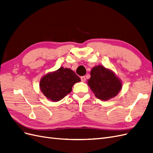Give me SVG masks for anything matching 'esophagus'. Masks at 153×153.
Wrapping results in <instances>:
<instances>
[{
  "instance_id": "34e87169",
  "label": "esophagus",
  "mask_w": 153,
  "mask_h": 153,
  "mask_svg": "<svg viewBox=\"0 0 153 153\" xmlns=\"http://www.w3.org/2000/svg\"><path fill=\"white\" fill-rule=\"evenodd\" d=\"M80 78H81V80H82V82H85V81L86 80V78H85V76H81Z\"/></svg>"
}]
</instances>
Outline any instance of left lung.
<instances>
[{
    "instance_id": "1",
    "label": "left lung",
    "mask_w": 153,
    "mask_h": 153,
    "mask_svg": "<svg viewBox=\"0 0 153 153\" xmlns=\"http://www.w3.org/2000/svg\"><path fill=\"white\" fill-rule=\"evenodd\" d=\"M88 85L96 98L106 101L116 96L122 87L114 73L103 66H95L91 71Z\"/></svg>"
}]
</instances>
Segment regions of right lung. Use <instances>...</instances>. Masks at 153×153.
Masks as SVG:
<instances>
[{
  "instance_id": "obj_1",
  "label": "right lung",
  "mask_w": 153,
  "mask_h": 153,
  "mask_svg": "<svg viewBox=\"0 0 153 153\" xmlns=\"http://www.w3.org/2000/svg\"><path fill=\"white\" fill-rule=\"evenodd\" d=\"M80 81L79 76L71 69L61 67L42 78L40 89L48 100L58 101L70 93L73 85Z\"/></svg>"
}]
</instances>
